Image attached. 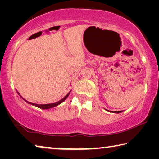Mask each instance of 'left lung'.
Listing matches in <instances>:
<instances>
[{
	"instance_id": "left-lung-1",
	"label": "left lung",
	"mask_w": 159,
	"mask_h": 159,
	"mask_svg": "<svg viewBox=\"0 0 159 159\" xmlns=\"http://www.w3.org/2000/svg\"><path fill=\"white\" fill-rule=\"evenodd\" d=\"M107 111H109V110H107ZM110 112H112V113H120V112H122L121 111H110Z\"/></svg>"
}]
</instances>
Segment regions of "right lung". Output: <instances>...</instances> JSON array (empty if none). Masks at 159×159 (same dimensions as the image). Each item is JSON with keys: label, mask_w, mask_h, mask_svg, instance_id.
I'll return each mask as SVG.
<instances>
[{"label": "right lung", "mask_w": 159, "mask_h": 159, "mask_svg": "<svg viewBox=\"0 0 159 159\" xmlns=\"http://www.w3.org/2000/svg\"><path fill=\"white\" fill-rule=\"evenodd\" d=\"M70 92H71V91H70ZM70 92L67 94V95L64 97V98H62L61 99V100H60L59 102H55V103H52V104H34V103H31V102H28V101H26V99H24L22 97H21L20 95V93H19L18 92H17V93L19 94V95H20L21 98H22L24 100H25V102H27V103H29V104H32V105H34V106H35V107H39V108H40V109H50V108H52V107H56V106H57V105H59V104H61V102H63L64 100H65V99L67 98V97L69 96V93H70Z\"/></svg>", "instance_id": "obj_1"}]
</instances>
